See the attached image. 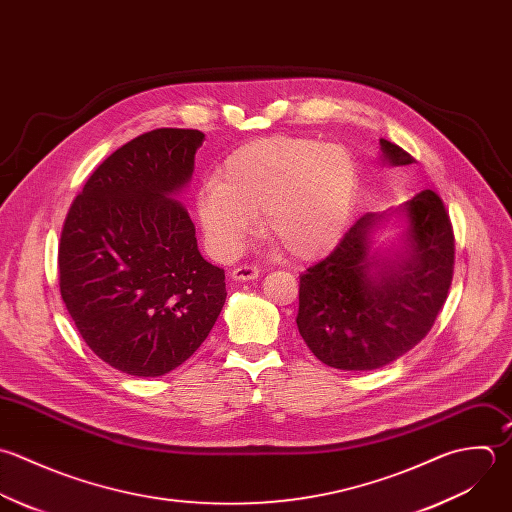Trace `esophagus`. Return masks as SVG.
I'll return each instance as SVG.
<instances>
[{
	"instance_id": "obj_1",
	"label": "esophagus",
	"mask_w": 512,
	"mask_h": 512,
	"mask_svg": "<svg viewBox=\"0 0 512 512\" xmlns=\"http://www.w3.org/2000/svg\"><path fill=\"white\" fill-rule=\"evenodd\" d=\"M259 277V269L255 265H239L231 271L233 281H253Z\"/></svg>"
}]
</instances>
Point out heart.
I'll list each match as a JSON object with an SVG mask.
<instances>
[{"label":"heart","instance_id":"b5f03b06","mask_svg":"<svg viewBox=\"0 0 512 512\" xmlns=\"http://www.w3.org/2000/svg\"><path fill=\"white\" fill-rule=\"evenodd\" d=\"M357 191L349 149L307 137H265L233 151L219 179H205L195 209L207 251L235 259L257 229L295 259L329 251L343 235Z\"/></svg>","mask_w":512,"mask_h":512}]
</instances>
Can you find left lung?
<instances>
[{
    "instance_id": "left-lung-1",
    "label": "left lung",
    "mask_w": 512,
    "mask_h": 512,
    "mask_svg": "<svg viewBox=\"0 0 512 512\" xmlns=\"http://www.w3.org/2000/svg\"><path fill=\"white\" fill-rule=\"evenodd\" d=\"M379 143L385 163L415 161L399 145ZM391 214L406 217L402 249L375 252L372 233ZM453 267L455 235L435 191L425 189L391 213H367L301 275L299 333L329 367L381 369L427 337L447 301Z\"/></svg>"
}]
</instances>
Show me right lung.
Returning <instances> with one entry per match:
<instances>
[{
    "instance_id": "1",
    "label": "right lung",
    "mask_w": 512,
    "mask_h": 512,
    "mask_svg": "<svg viewBox=\"0 0 512 512\" xmlns=\"http://www.w3.org/2000/svg\"><path fill=\"white\" fill-rule=\"evenodd\" d=\"M203 139L173 127L131 139L91 173L63 223L61 299L87 347L133 377L183 365L225 305V271L201 257L175 199Z\"/></svg>"
}]
</instances>
